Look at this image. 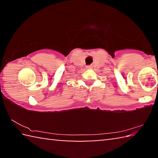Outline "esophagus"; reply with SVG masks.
<instances>
[{
    "label": "esophagus",
    "mask_w": 158,
    "mask_h": 158,
    "mask_svg": "<svg viewBox=\"0 0 158 158\" xmlns=\"http://www.w3.org/2000/svg\"><path fill=\"white\" fill-rule=\"evenodd\" d=\"M86 68H87L88 69H89V68H91V66H90V65H89V66H86Z\"/></svg>",
    "instance_id": "34e87169"
}]
</instances>
